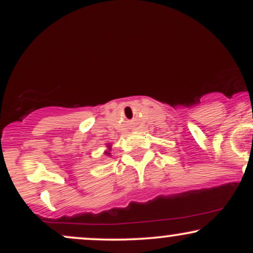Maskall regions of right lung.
<instances>
[{"mask_svg":"<svg viewBox=\"0 0 253 253\" xmlns=\"http://www.w3.org/2000/svg\"><path fill=\"white\" fill-rule=\"evenodd\" d=\"M108 155H109V153H108Z\"/></svg>","mask_w":253,"mask_h":253,"instance_id":"obj_1","label":"right lung"}]
</instances>
